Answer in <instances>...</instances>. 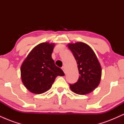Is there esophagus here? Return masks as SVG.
Wrapping results in <instances>:
<instances>
[{"instance_id":"esophagus-1","label":"esophagus","mask_w":124,"mask_h":124,"mask_svg":"<svg viewBox=\"0 0 124 124\" xmlns=\"http://www.w3.org/2000/svg\"><path fill=\"white\" fill-rule=\"evenodd\" d=\"M62 70L64 72V73H66V69H65V68L64 66H62Z\"/></svg>"}]
</instances>
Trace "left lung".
<instances>
[{"label":"left lung","mask_w":124,"mask_h":124,"mask_svg":"<svg viewBox=\"0 0 124 124\" xmlns=\"http://www.w3.org/2000/svg\"><path fill=\"white\" fill-rule=\"evenodd\" d=\"M68 47L76 59L80 74L78 82L69 85L70 90L80 95L91 93L99 86L101 78V67L96 54L84 42L69 43Z\"/></svg>","instance_id":"1"}]
</instances>
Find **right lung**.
I'll list each match as a JSON object with an SVG mask.
<instances>
[{"instance_id":"right-lung-1","label":"right lung","mask_w":124,"mask_h":124,"mask_svg":"<svg viewBox=\"0 0 124 124\" xmlns=\"http://www.w3.org/2000/svg\"><path fill=\"white\" fill-rule=\"evenodd\" d=\"M54 46L55 44L49 42L38 44L21 65V81L31 93L37 94L45 93L52 87L56 77L65 75L52 58Z\"/></svg>"}]
</instances>
